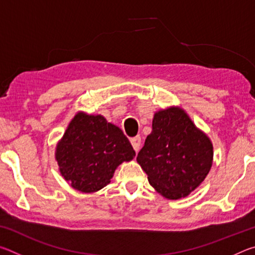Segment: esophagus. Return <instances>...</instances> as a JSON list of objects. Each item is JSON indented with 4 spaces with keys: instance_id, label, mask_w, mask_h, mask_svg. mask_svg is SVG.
I'll return each instance as SVG.
<instances>
[{
    "instance_id": "1",
    "label": "esophagus",
    "mask_w": 255,
    "mask_h": 255,
    "mask_svg": "<svg viewBox=\"0 0 255 255\" xmlns=\"http://www.w3.org/2000/svg\"><path fill=\"white\" fill-rule=\"evenodd\" d=\"M130 143L132 145L133 149H135L136 152H138V150H139V148H140V143H141L140 137L139 136H136V137L130 138Z\"/></svg>"
}]
</instances>
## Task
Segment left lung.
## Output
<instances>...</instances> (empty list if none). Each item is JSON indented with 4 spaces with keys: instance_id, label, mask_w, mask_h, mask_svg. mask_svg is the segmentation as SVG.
Returning a JSON list of instances; mask_svg holds the SVG:
<instances>
[{
    "instance_id": "obj_1",
    "label": "left lung",
    "mask_w": 255,
    "mask_h": 255,
    "mask_svg": "<svg viewBox=\"0 0 255 255\" xmlns=\"http://www.w3.org/2000/svg\"><path fill=\"white\" fill-rule=\"evenodd\" d=\"M153 130L137 155L149 184L167 199L193 191L213 164V144L179 108L154 115Z\"/></svg>"
}]
</instances>
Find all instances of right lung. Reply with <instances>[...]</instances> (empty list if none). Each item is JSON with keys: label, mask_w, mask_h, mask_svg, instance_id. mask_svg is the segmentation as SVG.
<instances>
[{"label": "right lung", "mask_w": 255, "mask_h": 255, "mask_svg": "<svg viewBox=\"0 0 255 255\" xmlns=\"http://www.w3.org/2000/svg\"><path fill=\"white\" fill-rule=\"evenodd\" d=\"M135 156L130 141L119 127L102 116L79 112L57 145L59 171L73 188L94 192L110 182L116 167Z\"/></svg>", "instance_id": "right-lung-1"}]
</instances>
